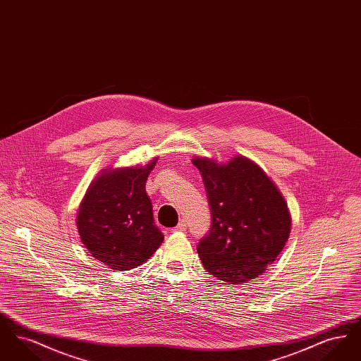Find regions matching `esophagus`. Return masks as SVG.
Listing matches in <instances>:
<instances>
[{
	"label": "esophagus",
	"mask_w": 361,
	"mask_h": 361,
	"mask_svg": "<svg viewBox=\"0 0 361 361\" xmlns=\"http://www.w3.org/2000/svg\"><path fill=\"white\" fill-rule=\"evenodd\" d=\"M187 228L185 221H180L176 227H173V231H184Z\"/></svg>",
	"instance_id": "obj_1"
}]
</instances>
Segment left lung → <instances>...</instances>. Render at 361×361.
<instances>
[{"label":"left lung","mask_w":361,"mask_h":361,"mask_svg":"<svg viewBox=\"0 0 361 361\" xmlns=\"http://www.w3.org/2000/svg\"><path fill=\"white\" fill-rule=\"evenodd\" d=\"M211 209V230L199 242L204 268L228 284H242L267 271L286 246L291 215L275 183L256 162L234 155L218 164L195 157Z\"/></svg>","instance_id":"left-lung-1"}]
</instances>
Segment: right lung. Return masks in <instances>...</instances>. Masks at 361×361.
Returning <instances> with one entry per match:
<instances>
[{"label": "right lung", "instance_id": "obj_1", "mask_svg": "<svg viewBox=\"0 0 361 361\" xmlns=\"http://www.w3.org/2000/svg\"><path fill=\"white\" fill-rule=\"evenodd\" d=\"M155 162L157 158L145 166L103 169L80 204L75 224L81 240L93 257L111 269L137 268L164 240L146 193Z\"/></svg>", "mask_w": 361, "mask_h": 361}]
</instances>
